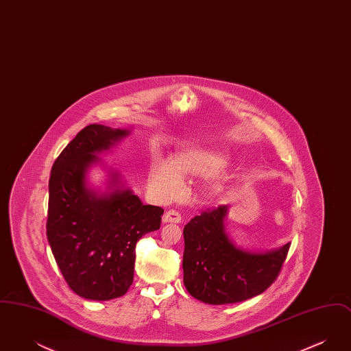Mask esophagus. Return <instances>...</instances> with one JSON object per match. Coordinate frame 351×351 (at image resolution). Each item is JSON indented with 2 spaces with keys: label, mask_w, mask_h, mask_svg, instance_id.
Listing matches in <instances>:
<instances>
[{
  "label": "esophagus",
  "mask_w": 351,
  "mask_h": 351,
  "mask_svg": "<svg viewBox=\"0 0 351 351\" xmlns=\"http://www.w3.org/2000/svg\"><path fill=\"white\" fill-rule=\"evenodd\" d=\"M162 221H163V223H180L182 222V216L176 210H168V212L163 215Z\"/></svg>",
  "instance_id": "1"
}]
</instances>
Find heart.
I'll return each mask as SVG.
<instances>
[{"label": "heart", "mask_w": 351, "mask_h": 351, "mask_svg": "<svg viewBox=\"0 0 351 351\" xmlns=\"http://www.w3.org/2000/svg\"><path fill=\"white\" fill-rule=\"evenodd\" d=\"M226 154L223 151L206 147H189L176 152L172 162L163 158L152 160L150 167V185L163 199L178 196L184 188V176H205L212 171L209 178V189L213 193H221L226 183L228 175L223 168Z\"/></svg>", "instance_id": "obj_1"}]
</instances>
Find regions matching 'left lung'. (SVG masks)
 I'll use <instances>...</instances> for the list:
<instances>
[{"mask_svg": "<svg viewBox=\"0 0 351 351\" xmlns=\"http://www.w3.org/2000/svg\"><path fill=\"white\" fill-rule=\"evenodd\" d=\"M229 206L221 205L184 226V285L195 299L222 305L263 293L282 269L291 243L279 249L239 247L225 229Z\"/></svg>", "mask_w": 351, "mask_h": 351, "instance_id": "1", "label": "left lung"}]
</instances>
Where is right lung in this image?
Returning a JSON list of instances; mask_svg holds the SVG:
<instances>
[{
	"instance_id": "add662e5",
	"label": "right lung",
	"mask_w": 351,
	"mask_h": 351,
	"mask_svg": "<svg viewBox=\"0 0 351 351\" xmlns=\"http://www.w3.org/2000/svg\"><path fill=\"white\" fill-rule=\"evenodd\" d=\"M130 134L92 123L84 128L51 169L47 239L69 288L88 300L123 296L133 284L135 245L160 229L163 209L143 205L114 168L108 169L106 189L88 182L89 169Z\"/></svg>"
}]
</instances>
